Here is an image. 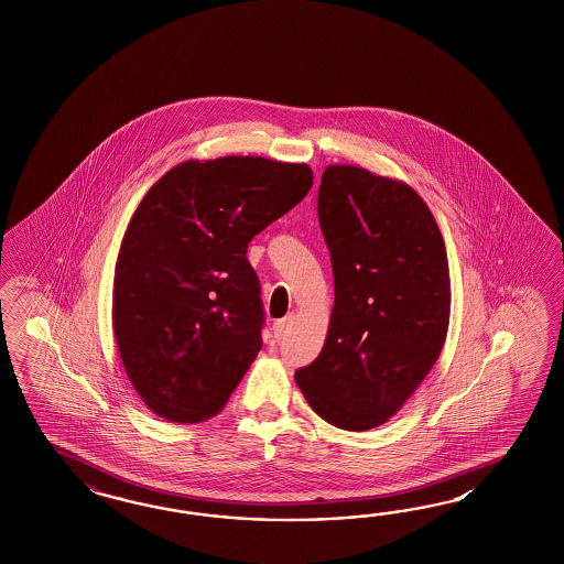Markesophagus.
<instances>
[{
    "mask_svg": "<svg viewBox=\"0 0 564 564\" xmlns=\"http://www.w3.org/2000/svg\"><path fill=\"white\" fill-rule=\"evenodd\" d=\"M292 323H294V315H286L284 319L274 323L272 329H274V338L278 339V341L289 336L290 329H292Z\"/></svg>",
    "mask_w": 564,
    "mask_h": 564,
    "instance_id": "1",
    "label": "esophagus"
}]
</instances>
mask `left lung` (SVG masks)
I'll return each mask as SVG.
<instances>
[{
  "mask_svg": "<svg viewBox=\"0 0 564 564\" xmlns=\"http://www.w3.org/2000/svg\"><path fill=\"white\" fill-rule=\"evenodd\" d=\"M319 225L336 301L322 355L294 372L306 402L344 431L386 424L431 372L449 329V263L435 216L410 185L329 164Z\"/></svg>",
  "mask_w": 564,
  "mask_h": 564,
  "instance_id": "obj_1",
  "label": "left lung"
}]
</instances>
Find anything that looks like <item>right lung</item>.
Here are the masks:
<instances>
[{"label": "right lung", "mask_w": 564, "mask_h": 564, "mask_svg": "<svg viewBox=\"0 0 564 564\" xmlns=\"http://www.w3.org/2000/svg\"><path fill=\"white\" fill-rule=\"evenodd\" d=\"M313 187L305 162L185 161L129 220L115 265L113 332L156 416L218 414L261 348L263 305L247 247Z\"/></svg>", "instance_id": "1"}]
</instances>
